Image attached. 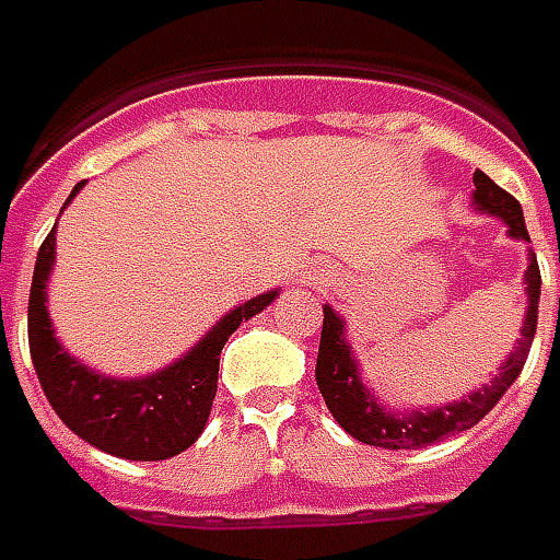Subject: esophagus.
I'll return each instance as SVG.
<instances>
[{
    "label": "esophagus",
    "mask_w": 560,
    "mask_h": 560,
    "mask_svg": "<svg viewBox=\"0 0 560 560\" xmlns=\"http://www.w3.org/2000/svg\"><path fill=\"white\" fill-rule=\"evenodd\" d=\"M307 280H313V283H331V280H328V273H311V271H307Z\"/></svg>",
    "instance_id": "34e87169"
}]
</instances>
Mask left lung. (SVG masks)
Instances as JSON below:
<instances>
[{"instance_id":"obj_1","label":"left lung","mask_w":560,"mask_h":560,"mask_svg":"<svg viewBox=\"0 0 560 560\" xmlns=\"http://www.w3.org/2000/svg\"><path fill=\"white\" fill-rule=\"evenodd\" d=\"M474 186H477L474 189L477 210L503 220L510 237L530 244L525 217H522V205L510 192H503L489 174H474ZM540 283L537 256L527 253V313L525 325H522V337H518V347H513V352H510V359L501 364V371L491 376L486 386L470 392L467 398L455 400V404L425 407V410H400V413L386 407V404H380L374 392L364 386L359 362L352 355V347L347 343L343 319L325 304L323 337H319V355H316V386L323 392L325 407L331 410L337 425L343 428L350 438L362 440L368 446H380V450H422V446H431L438 440L474 428L503 398V392L513 386L515 376L522 374V368H525L527 352H530V343H534V331H537Z\"/></svg>"}]
</instances>
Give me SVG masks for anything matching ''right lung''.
Masks as SVG:
<instances>
[{
  "label": "right lung",
  "mask_w": 560,
  "mask_h": 560,
  "mask_svg": "<svg viewBox=\"0 0 560 560\" xmlns=\"http://www.w3.org/2000/svg\"><path fill=\"white\" fill-rule=\"evenodd\" d=\"M71 189L69 201L81 192ZM66 201V205H69ZM57 259V229L38 249L30 289V352L50 407L90 446L129 458L162 462L189 450L208 425L220 352L237 325L261 313L280 292H261L229 311L184 359L147 376H105L62 350L47 316V280Z\"/></svg>",
  "instance_id": "obj_1"
}]
</instances>
